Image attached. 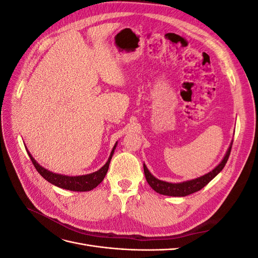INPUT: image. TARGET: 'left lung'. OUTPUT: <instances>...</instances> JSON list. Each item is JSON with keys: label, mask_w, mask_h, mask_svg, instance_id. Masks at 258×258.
<instances>
[{"label": "left lung", "mask_w": 258, "mask_h": 258, "mask_svg": "<svg viewBox=\"0 0 258 258\" xmlns=\"http://www.w3.org/2000/svg\"><path fill=\"white\" fill-rule=\"evenodd\" d=\"M231 145L230 144L229 148L227 150V153L224 156L223 160L221 161V163L218 166H216L212 171H210L209 173L202 175L200 177L190 179V181H186V182H182V183H169V182H165L161 181V179L156 178L150 171H148L147 167L145 166V163L143 165L144 168V174L146 177L147 183L150 184V186L158 194L161 195H166V196H172V197H185L188 196L190 194L196 192L198 190H200L201 188L209 183L212 181V179L221 172L223 170V168L225 167L226 162H227L229 155H230V151H231Z\"/></svg>", "instance_id": "left-lung-1"}]
</instances>
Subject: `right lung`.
I'll return each instance as SVG.
<instances>
[{"mask_svg":"<svg viewBox=\"0 0 258 258\" xmlns=\"http://www.w3.org/2000/svg\"><path fill=\"white\" fill-rule=\"evenodd\" d=\"M116 145H117V142L113 147L110 157H108V160L102 168L93 173L86 174V175H79V176H68V175H62L58 173H52L51 171H48L47 169H45L42 166L38 165L29 151H28V154L30 156L31 161H32L35 169L37 170V172L40 173L46 181H48L52 185L58 186L60 188H63V189L72 190V191H88L96 188V187L103 181V178L105 177V174L108 170V166H110L111 159L113 157Z\"/></svg>","mask_w":258,"mask_h":258,"instance_id":"add662e5","label":"right lung"}]
</instances>
